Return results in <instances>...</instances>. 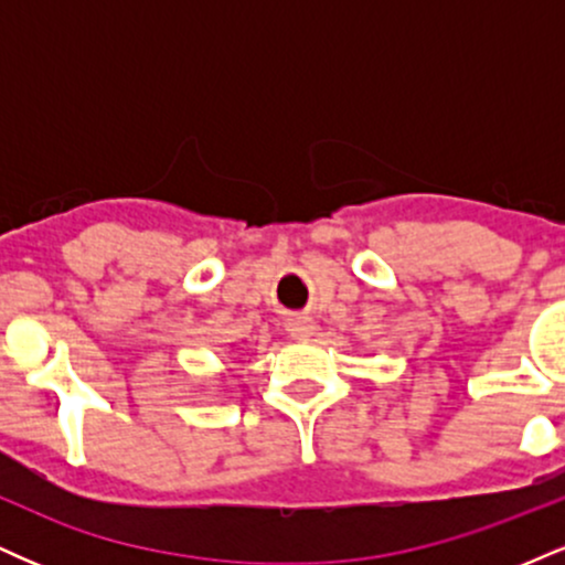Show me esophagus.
I'll list each match as a JSON object with an SVG mask.
<instances>
[{
    "label": "esophagus",
    "instance_id": "esophagus-1",
    "mask_svg": "<svg viewBox=\"0 0 565 565\" xmlns=\"http://www.w3.org/2000/svg\"><path fill=\"white\" fill-rule=\"evenodd\" d=\"M287 332L295 337V340H308L316 332V321L310 319L308 313H291L287 319Z\"/></svg>",
    "mask_w": 565,
    "mask_h": 565
}]
</instances>
